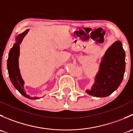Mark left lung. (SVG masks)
Listing matches in <instances>:
<instances>
[{
	"label": "left lung",
	"instance_id": "8db88e82",
	"mask_svg": "<svg viewBox=\"0 0 133 133\" xmlns=\"http://www.w3.org/2000/svg\"><path fill=\"white\" fill-rule=\"evenodd\" d=\"M125 53L120 41L109 47L100 64V71L89 95L105 97L112 94L121 84L125 69Z\"/></svg>",
	"mask_w": 133,
	"mask_h": 133
}]
</instances>
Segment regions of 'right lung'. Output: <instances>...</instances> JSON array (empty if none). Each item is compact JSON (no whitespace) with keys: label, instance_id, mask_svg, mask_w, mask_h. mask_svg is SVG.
Returning a JSON list of instances; mask_svg holds the SVG:
<instances>
[{"label":"right lung","instance_id":"obj_1","mask_svg":"<svg viewBox=\"0 0 133 133\" xmlns=\"http://www.w3.org/2000/svg\"><path fill=\"white\" fill-rule=\"evenodd\" d=\"M29 29H26L25 31L17 36L16 41L17 42L14 44L13 46L10 49L9 57L8 59V69L9 76L12 84L15 88L17 89L21 95L29 99H37V98H31L25 93L24 90V81L21 77L18 68V57L20 53L19 44H21L24 37L28 32Z\"/></svg>","mask_w":133,"mask_h":133}]
</instances>
